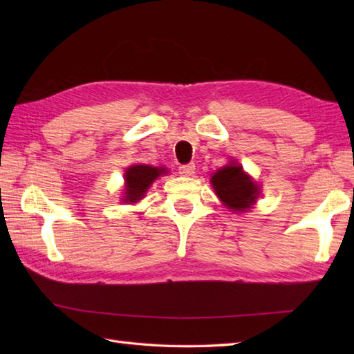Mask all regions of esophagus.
<instances>
[{"label": "esophagus", "instance_id": "34e87169", "mask_svg": "<svg viewBox=\"0 0 354 354\" xmlns=\"http://www.w3.org/2000/svg\"><path fill=\"white\" fill-rule=\"evenodd\" d=\"M194 170H196V165H194L193 162L179 165V173H181L183 176H192L193 173H194Z\"/></svg>", "mask_w": 354, "mask_h": 354}]
</instances>
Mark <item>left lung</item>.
I'll return each mask as SVG.
<instances>
[{
    "instance_id": "obj_1",
    "label": "left lung",
    "mask_w": 354,
    "mask_h": 354,
    "mask_svg": "<svg viewBox=\"0 0 354 354\" xmlns=\"http://www.w3.org/2000/svg\"><path fill=\"white\" fill-rule=\"evenodd\" d=\"M212 184L217 196L232 212H245L257 199L259 187L248 178L240 165L231 162L216 171Z\"/></svg>"
}]
</instances>
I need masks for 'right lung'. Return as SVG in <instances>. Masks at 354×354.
Returning a JSON list of instances; mask_svg holds the SVG:
<instances>
[{"instance_id": "1", "label": "right lung", "mask_w": 354, "mask_h": 354, "mask_svg": "<svg viewBox=\"0 0 354 354\" xmlns=\"http://www.w3.org/2000/svg\"><path fill=\"white\" fill-rule=\"evenodd\" d=\"M161 173H165V169H158L152 167V165H132L126 170V196L124 202H137L140 201L147 189L150 187L155 179L161 175Z\"/></svg>"}]
</instances>
